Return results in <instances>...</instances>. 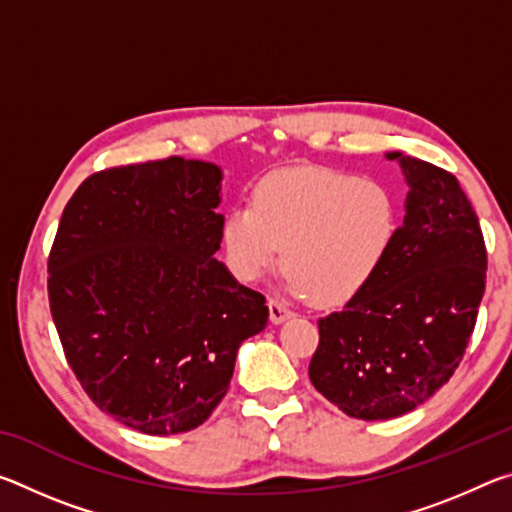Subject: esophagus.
<instances>
[{
    "label": "esophagus",
    "mask_w": 512,
    "mask_h": 512,
    "mask_svg": "<svg viewBox=\"0 0 512 512\" xmlns=\"http://www.w3.org/2000/svg\"><path fill=\"white\" fill-rule=\"evenodd\" d=\"M268 314H271V323L280 325L284 320L293 316V311L289 309L287 302L282 300H268Z\"/></svg>",
    "instance_id": "obj_1"
}]
</instances>
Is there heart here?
<instances>
[{
	"label": "heart",
	"mask_w": 512,
	"mask_h": 512,
	"mask_svg": "<svg viewBox=\"0 0 512 512\" xmlns=\"http://www.w3.org/2000/svg\"><path fill=\"white\" fill-rule=\"evenodd\" d=\"M397 232L400 201L384 180L302 167L266 176L250 207L225 214L221 241L239 280H259L284 246L287 289L341 305L375 280Z\"/></svg>",
	"instance_id": "1"
}]
</instances>
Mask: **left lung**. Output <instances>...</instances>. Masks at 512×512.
I'll list each match as a JSON object with an SVG mask.
<instances>
[{"mask_svg":"<svg viewBox=\"0 0 512 512\" xmlns=\"http://www.w3.org/2000/svg\"><path fill=\"white\" fill-rule=\"evenodd\" d=\"M409 187L393 253L366 289L318 320L309 379L350 418L391 420L447 384L485 291L479 219L458 180L402 151Z\"/></svg>","mask_w":512,"mask_h":512,"instance_id":"obj_1","label":"left lung"}]
</instances>
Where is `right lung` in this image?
<instances>
[{
	"instance_id": "obj_1",
	"label": "right lung",
	"mask_w": 512,
	"mask_h": 512,
	"mask_svg": "<svg viewBox=\"0 0 512 512\" xmlns=\"http://www.w3.org/2000/svg\"><path fill=\"white\" fill-rule=\"evenodd\" d=\"M223 171L169 158L94 173L60 216L49 307L85 393L149 436L192 431L228 393L268 307L216 259Z\"/></svg>"
}]
</instances>
